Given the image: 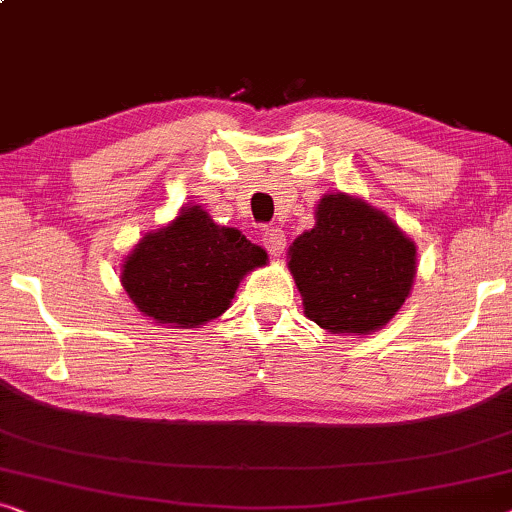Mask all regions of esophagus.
<instances>
[{
  "mask_svg": "<svg viewBox=\"0 0 512 512\" xmlns=\"http://www.w3.org/2000/svg\"><path fill=\"white\" fill-rule=\"evenodd\" d=\"M262 243H264V248L269 250V255H273V257H280V255H283L285 246H287L285 232H283V229H280V227L264 229V234H262Z\"/></svg>",
  "mask_w": 512,
  "mask_h": 512,
  "instance_id": "1",
  "label": "esophagus"
}]
</instances>
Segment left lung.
<instances>
[{
    "label": "left lung",
    "instance_id": "1",
    "mask_svg": "<svg viewBox=\"0 0 512 512\" xmlns=\"http://www.w3.org/2000/svg\"><path fill=\"white\" fill-rule=\"evenodd\" d=\"M415 243L383 211L345 192L325 194L315 227L290 246L304 313L331 334L385 327L415 280Z\"/></svg>",
    "mask_w": 512,
    "mask_h": 512
}]
</instances>
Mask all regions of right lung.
I'll list each match as a JSON object with an SVG mask.
<instances>
[{
    "label": "right lung",
    "instance_id": "obj_1",
    "mask_svg": "<svg viewBox=\"0 0 512 512\" xmlns=\"http://www.w3.org/2000/svg\"><path fill=\"white\" fill-rule=\"evenodd\" d=\"M262 264L266 253L239 229L215 225L201 206H183L136 243L120 280L146 318L192 329L225 313L243 276Z\"/></svg>",
    "mask_w": 512,
    "mask_h": 512
}]
</instances>
